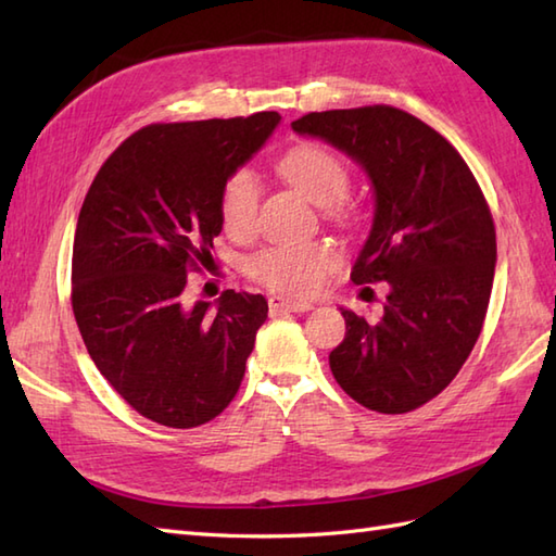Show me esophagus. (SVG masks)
<instances>
[{
	"label": "esophagus",
	"instance_id": "esophagus-1",
	"mask_svg": "<svg viewBox=\"0 0 556 556\" xmlns=\"http://www.w3.org/2000/svg\"><path fill=\"white\" fill-rule=\"evenodd\" d=\"M267 303L271 313H308L313 308L308 301H293L287 296H269Z\"/></svg>",
	"mask_w": 556,
	"mask_h": 556
}]
</instances>
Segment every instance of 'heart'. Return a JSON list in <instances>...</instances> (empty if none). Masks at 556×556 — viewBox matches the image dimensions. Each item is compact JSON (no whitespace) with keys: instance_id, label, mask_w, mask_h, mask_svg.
I'll list each match as a JSON object with an SVG mask.
<instances>
[{"instance_id":"b5f03b06","label":"heart","mask_w":556,"mask_h":556,"mask_svg":"<svg viewBox=\"0 0 556 556\" xmlns=\"http://www.w3.org/2000/svg\"><path fill=\"white\" fill-rule=\"evenodd\" d=\"M279 174L311 203L329 215L349 217L346 191L351 172L346 160L320 143H299L277 162ZM260 205V184L251 169H236L227 176L219 193L222 227L231 236H248L255 229ZM337 265V253L327 243H275L251 257L253 279L291 296H308L320 289Z\"/></svg>"}]
</instances>
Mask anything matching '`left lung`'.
I'll list each match as a JSON object with an SVG mask.
<instances>
[{
	"label": "left lung",
	"mask_w": 556,
	"mask_h": 556,
	"mask_svg": "<svg viewBox=\"0 0 556 556\" xmlns=\"http://www.w3.org/2000/svg\"><path fill=\"white\" fill-rule=\"evenodd\" d=\"M291 126L344 150L375 186L372 229L351 279L387 281L384 311L372 323L341 308L346 337L329 368L365 408L416 410L458 375L485 323L497 263L488 200L458 150L404 110L311 112Z\"/></svg>",
	"instance_id": "left-lung-1"
}]
</instances>
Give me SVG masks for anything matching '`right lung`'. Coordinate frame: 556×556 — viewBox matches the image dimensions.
<instances>
[{
    "label": "right lung",
    "mask_w": 556,
    "mask_h": 556,
    "mask_svg": "<svg viewBox=\"0 0 556 556\" xmlns=\"http://www.w3.org/2000/svg\"><path fill=\"white\" fill-rule=\"evenodd\" d=\"M277 112L150 124L104 160L83 200L71 308L92 363L140 416L198 428L231 404L267 320L260 293L186 305L212 260L227 176L263 148Z\"/></svg>",
    "instance_id": "obj_1"
}]
</instances>
